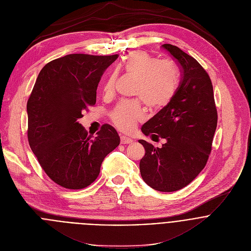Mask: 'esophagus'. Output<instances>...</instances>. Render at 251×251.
Listing matches in <instances>:
<instances>
[{
	"label": "esophagus",
	"instance_id": "1",
	"mask_svg": "<svg viewBox=\"0 0 251 251\" xmlns=\"http://www.w3.org/2000/svg\"><path fill=\"white\" fill-rule=\"evenodd\" d=\"M132 142V139L131 138H128L125 135H122L121 136V143L122 144H128V143H131Z\"/></svg>",
	"mask_w": 251,
	"mask_h": 251
}]
</instances>
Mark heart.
<instances>
[{
    "label": "heart",
    "instance_id": "b5f03b06",
    "mask_svg": "<svg viewBox=\"0 0 251 251\" xmlns=\"http://www.w3.org/2000/svg\"><path fill=\"white\" fill-rule=\"evenodd\" d=\"M127 75L136 78L133 94L139 97L150 110L166 107L178 87V70L168 61H157L145 51L128 53L120 65ZM117 74L112 73L104 86V92L114 91ZM112 123L121 130L129 132L144 120L145 112L139 99L120 102L111 112Z\"/></svg>",
    "mask_w": 251,
    "mask_h": 251
}]
</instances>
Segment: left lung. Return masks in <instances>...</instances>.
Instances as JSON below:
<instances>
[{"mask_svg": "<svg viewBox=\"0 0 251 251\" xmlns=\"http://www.w3.org/2000/svg\"><path fill=\"white\" fill-rule=\"evenodd\" d=\"M178 63L182 79L171 102L145 123V135L165 138L161 148L143 139L139 162L143 181L160 192L189 185L207 164L218 124L213 84L207 71L179 47L163 44Z\"/></svg>", "mask_w": 251, "mask_h": 251, "instance_id": "left-lung-1", "label": "left lung"}]
</instances>
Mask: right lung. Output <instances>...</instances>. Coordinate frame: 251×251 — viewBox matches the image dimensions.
<instances>
[{"label":"right lung","mask_w":251,"mask_h":251,"mask_svg":"<svg viewBox=\"0 0 251 251\" xmlns=\"http://www.w3.org/2000/svg\"><path fill=\"white\" fill-rule=\"evenodd\" d=\"M115 55L68 54L48 62L27 100V139L41 168L59 186L79 190L99 176L105 157L120 144L105 124L96 137L78 123L96 104L97 88Z\"/></svg>","instance_id":"add662e5"}]
</instances>
